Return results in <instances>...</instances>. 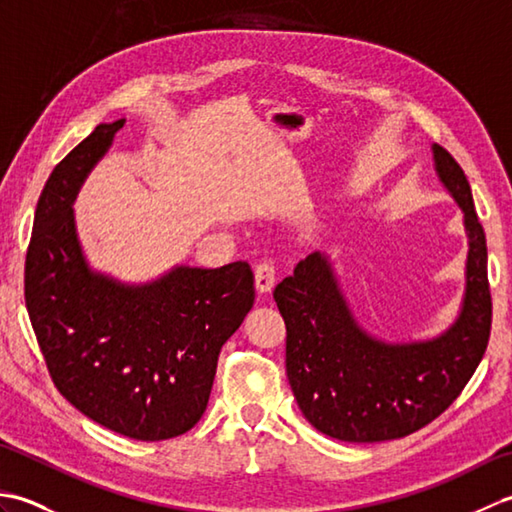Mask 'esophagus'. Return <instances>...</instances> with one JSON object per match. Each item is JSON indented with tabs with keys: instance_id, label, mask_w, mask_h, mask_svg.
<instances>
[{
	"instance_id": "esophagus-1",
	"label": "esophagus",
	"mask_w": 512,
	"mask_h": 512,
	"mask_svg": "<svg viewBox=\"0 0 512 512\" xmlns=\"http://www.w3.org/2000/svg\"><path fill=\"white\" fill-rule=\"evenodd\" d=\"M255 286H257V292H262V295H268V292L273 290V286H275V266L273 264L270 262L257 264Z\"/></svg>"
}]
</instances>
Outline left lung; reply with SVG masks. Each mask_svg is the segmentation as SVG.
<instances>
[{"instance_id": "1", "label": "left lung", "mask_w": 512, "mask_h": 512, "mask_svg": "<svg viewBox=\"0 0 512 512\" xmlns=\"http://www.w3.org/2000/svg\"><path fill=\"white\" fill-rule=\"evenodd\" d=\"M431 151L438 180L462 209L469 244L460 312L447 330L418 341L367 332L319 250L275 288L292 394L312 427L330 438L383 442L422 429L460 396L486 352L493 306L484 228L462 167L440 145Z\"/></svg>"}]
</instances>
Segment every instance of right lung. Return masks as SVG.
<instances>
[{"label": "right lung", "mask_w": 512, "mask_h": 512, "mask_svg": "<svg viewBox=\"0 0 512 512\" xmlns=\"http://www.w3.org/2000/svg\"><path fill=\"white\" fill-rule=\"evenodd\" d=\"M125 118L96 125L41 191L26 255V308L48 372L83 416L158 442L198 424L217 356L253 308V270L173 266L127 284L85 257L74 200Z\"/></svg>", "instance_id": "right-lung-1"}]
</instances>
